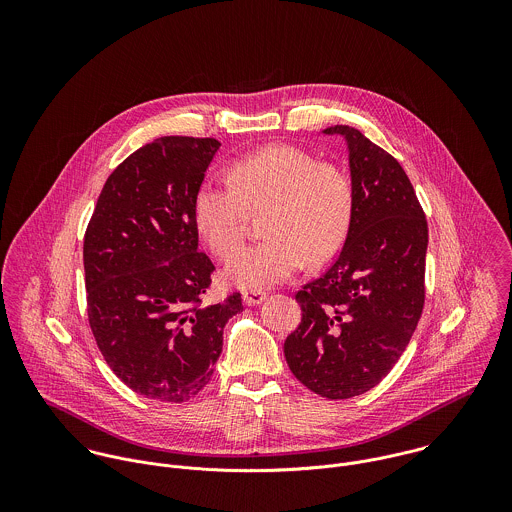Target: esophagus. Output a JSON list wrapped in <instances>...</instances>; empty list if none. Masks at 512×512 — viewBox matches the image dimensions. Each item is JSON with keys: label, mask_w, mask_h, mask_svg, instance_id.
Returning <instances> with one entry per match:
<instances>
[{"label": "esophagus", "mask_w": 512, "mask_h": 512, "mask_svg": "<svg viewBox=\"0 0 512 512\" xmlns=\"http://www.w3.org/2000/svg\"><path fill=\"white\" fill-rule=\"evenodd\" d=\"M242 299H244L246 305H258V303H262V301L266 299V292H262V290H250V292L242 293Z\"/></svg>", "instance_id": "1"}]
</instances>
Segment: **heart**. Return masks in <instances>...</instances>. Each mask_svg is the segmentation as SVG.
<instances>
[{
  "mask_svg": "<svg viewBox=\"0 0 512 512\" xmlns=\"http://www.w3.org/2000/svg\"><path fill=\"white\" fill-rule=\"evenodd\" d=\"M230 179L207 177L193 201L201 238L219 258L246 236L252 213H266L268 238L240 248L224 278L240 288L288 280L305 262L331 260L347 240L355 215V187L345 169L317 161L309 151L274 144L230 165Z\"/></svg>",
  "mask_w": 512,
  "mask_h": 512,
  "instance_id": "b5f03b06",
  "label": "heart"
}]
</instances>
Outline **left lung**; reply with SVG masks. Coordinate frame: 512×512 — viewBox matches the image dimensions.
Returning a JSON list of instances; mask_svg holds the SVG:
<instances>
[{"label": "left lung", "mask_w": 512, "mask_h": 512, "mask_svg": "<svg viewBox=\"0 0 512 512\" xmlns=\"http://www.w3.org/2000/svg\"><path fill=\"white\" fill-rule=\"evenodd\" d=\"M353 224L335 264L295 293L301 323L284 355L311 392L345 400L374 388L398 363L426 299L428 220L402 165L351 126Z\"/></svg>", "instance_id": "obj_1"}]
</instances>
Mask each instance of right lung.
Here are the masks:
<instances>
[{"label": "right lung", "instance_id": "obj_1", "mask_svg": "<svg viewBox=\"0 0 512 512\" xmlns=\"http://www.w3.org/2000/svg\"><path fill=\"white\" fill-rule=\"evenodd\" d=\"M219 140L165 136L106 179L84 234L88 323L134 392L187 402L209 382L240 293L209 303L215 264L199 252L193 201Z\"/></svg>", "mask_w": 512, "mask_h": 512}]
</instances>
